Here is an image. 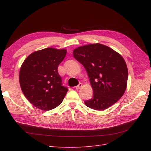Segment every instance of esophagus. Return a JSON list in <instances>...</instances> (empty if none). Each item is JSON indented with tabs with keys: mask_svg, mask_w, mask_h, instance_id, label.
<instances>
[{
	"mask_svg": "<svg viewBox=\"0 0 151 151\" xmlns=\"http://www.w3.org/2000/svg\"><path fill=\"white\" fill-rule=\"evenodd\" d=\"M82 86H83V84H82V83H79L78 86H77L76 87V89L77 90H79V89H80L82 88Z\"/></svg>",
	"mask_w": 151,
	"mask_h": 151,
	"instance_id": "obj_1",
	"label": "esophagus"
}]
</instances>
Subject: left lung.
Instances as JSON below:
<instances>
[{"instance_id":"left-lung-1","label":"left lung","mask_w":151,"mask_h":151,"mask_svg":"<svg viewBox=\"0 0 151 151\" xmlns=\"http://www.w3.org/2000/svg\"><path fill=\"white\" fill-rule=\"evenodd\" d=\"M85 67L93 90V98L84 103L95 110H104L119 100L127 86L128 68L124 58L112 48L100 43L77 47L73 51Z\"/></svg>"}]
</instances>
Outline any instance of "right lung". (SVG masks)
Returning <instances> with one entry per match:
<instances>
[{"label":"right lung","mask_w":151,"mask_h":151,"mask_svg":"<svg viewBox=\"0 0 151 151\" xmlns=\"http://www.w3.org/2000/svg\"><path fill=\"white\" fill-rule=\"evenodd\" d=\"M66 49L47 48L27 57L20 68L21 90L36 108L48 111L62 102L68 89L62 86L58 65L64 59Z\"/></svg>","instance_id":"right-lung-1"}]
</instances>
